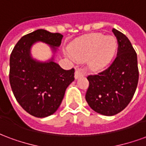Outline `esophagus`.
Instances as JSON below:
<instances>
[{"label": "esophagus", "mask_w": 146, "mask_h": 146, "mask_svg": "<svg viewBox=\"0 0 146 146\" xmlns=\"http://www.w3.org/2000/svg\"><path fill=\"white\" fill-rule=\"evenodd\" d=\"M83 76H84V73L83 72V70H80V69H76V71H75V76H74L75 79H78Z\"/></svg>", "instance_id": "obj_1"}]
</instances>
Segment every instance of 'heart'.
<instances>
[{"instance_id":"heart-1","label":"heart","mask_w":146,"mask_h":146,"mask_svg":"<svg viewBox=\"0 0 146 146\" xmlns=\"http://www.w3.org/2000/svg\"><path fill=\"white\" fill-rule=\"evenodd\" d=\"M116 49V40L113 36L102 33H91L73 41L70 45L72 58L88 59L91 70L99 71L108 66L113 59Z\"/></svg>"}]
</instances>
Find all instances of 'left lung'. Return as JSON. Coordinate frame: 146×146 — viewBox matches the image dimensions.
<instances>
[{"label":"left lung","mask_w":146,"mask_h":146,"mask_svg":"<svg viewBox=\"0 0 146 146\" xmlns=\"http://www.w3.org/2000/svg\"><path fill=\"white\" fill-rule=\"evenodd\" d=\"M118 51L109 68L88 76L85 98L89 106L104 116L116 115L124 110L135 95L138 82L137 54L127 36L113 29Z\"/></svg>","instance_id":"1"}]
</instances>
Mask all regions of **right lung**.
Instances as JSON below:
<instances>
[{
    "label": "right lung",
    "mask_w": 146,
    "mask_h": 146,
    "mask_svg": "<svg viewBox=\"0 0 146 146\" xmlns=\"http://www.w3.org/2000/svg\"><path fill=\"white\" fill-rule=\"evenodd\" d=\"M63 36L36 30L23 36L10 56L9 80L17 102L30 115L51 116L60 106L67 87L74 80V69L63 70L54 62V54ZM37 42L49 45L53 56L46 62L33 59L31 48Z\"/></svg>",
    "instance_id": "obj_1"
}]
</instances>
